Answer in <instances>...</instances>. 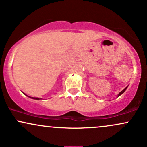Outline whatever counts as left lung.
Listing matches in <instances>:
<instances>
[{
    "label": "left lung",
    "mask_w": 147,
    "mask_h": 147,
    "mask_svg": "<svg viewBox=\"0 0 147 147\" xmlns=\"http://www.w3.org/2000/svg\"><path fill=\"white\" fill-rule=\"evenodd\" d=\"M126 88H127V87H126V88H124V89L123 90V91H121V92H120V93H119V96H121V94H122V93H124V91H125V90H126Z\"/></svg>",
    "instance_id": "left-lung-1"
}]
</instances>
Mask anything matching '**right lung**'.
Masks as SVG:
<instances>
[{"instance_id": "1", "label": "right lung", "mask_w": 147, "mask_h": 147, "mask_svg": "<svg viewBox=\"0 0 147 147\" xmlns=\"http://www.w3.org/2000/svg\"><path fill=\"white\" fill-rule=\"evenodd\" d=\"M30 98H31V97H30ZM33 98V99H35V100H40L39 98Z\"/></svg>"}]
</instances>
